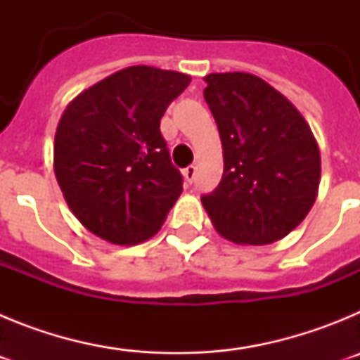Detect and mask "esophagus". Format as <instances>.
<instances>
[{"instance_id":"esophagus-1","label":"esophagus","mask_w":360,"mask_h":360,"mask_svg":"<svg viewBox=\"0 0 360 360\" xmlns=\"http://www.w3.org/2000/svg\"><path fill=\"white\" fill-rule=\"evenodd\" d=\"M184 178H186L187 184H193V180L196 178V165H187L184 169Z\"/></svg>"}]
</instances>
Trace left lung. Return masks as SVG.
<instances>
[{"label":"left lung","instance_id":"left-lung-1","mask_svg":"<svg viewBox=\"0 0 360 360\" xmlns=\"http://www.w3.org/2000/svg\"><path fill=\"white\" fill-rule=\"evenodd\" d=\"M203 90L224 146V176L202 203L234 243L266 245L294 231L316 202L321 157L310 126L252 73H211Z\"/></svg>","mask_w":360,"mask_h":360}]
</instances>
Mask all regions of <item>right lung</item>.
Returning a JSON list of instances; mask_svg holds the SVG:
<instances>
[{
    "instance_id": "obj_1",
    "label": "right lung",
    "mask_w": 360,
    "mask_h": 360,
    "mask_svg": "<svg viewBox=\"0 0 360 360\" xmlns=\"http://www.w3.org/2000/svg\"><path fill=\"white\" fill-rule=\"evenodd\" d=\"M186 73L129 66L73 98L53 144L57 182L75 218L115 245L151 238L182 193L184 178L160 133Z\"/></svg>"
}]
</instances>
